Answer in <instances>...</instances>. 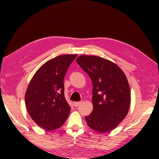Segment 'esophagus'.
<instances>
[{
  "instance_id": "obj_1",
  "label": "esophagus",
  "mask_w": 159,
  "mask_h": 159,
  "mask_svg": "<svg viewBox=\"0 0 159 159\" xmlns=\"http://www.w3.org/2000/svg\"><path fill=\"white\" fill-rule=\"evenodd\" d=\"M81 104H82V102H74V105L76 107H77L80 106Z\"/></svg>"
}]
</instances>
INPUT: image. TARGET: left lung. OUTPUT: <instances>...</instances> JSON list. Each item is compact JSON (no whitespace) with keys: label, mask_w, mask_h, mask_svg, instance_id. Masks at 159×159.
Here are the masks:
<instances>
[{"label":"left lung","mask_w":159,"mask_h":159,"mask_svg":"<svg viewBox=\"0 0 159 159\" xmlns=\"http://www.w3.org/2000/svg\"><path fill=\"white\" fill-rule=\"evenodd\" d=\"M76 62L92 81L93 109L85 117L89 127L100 133L116 128L130 105V89L120 67L109 60L93 55H80Z\"/></svg>","instance_id":"obj_1"}]
</instances>
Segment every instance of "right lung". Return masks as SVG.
Instances as JSON below:
<instances>
[{"instance_id": "add662e5", "label": "right lung", "mask_w": 159, "mask_h": 159, "mask_svg": "<svg viewBox=\"0 0 159 159\" xmlns=\"http://www.w3.org/2000/svg\"><path fill=\"white\" fill-rule=\"evenodd\" d=\"M77 55H63L39 67L30 81L25 104L31 119L46 130L57 129L68 117L71 108L64 96L63 79Z\"/></svg>"}]
</instances>
